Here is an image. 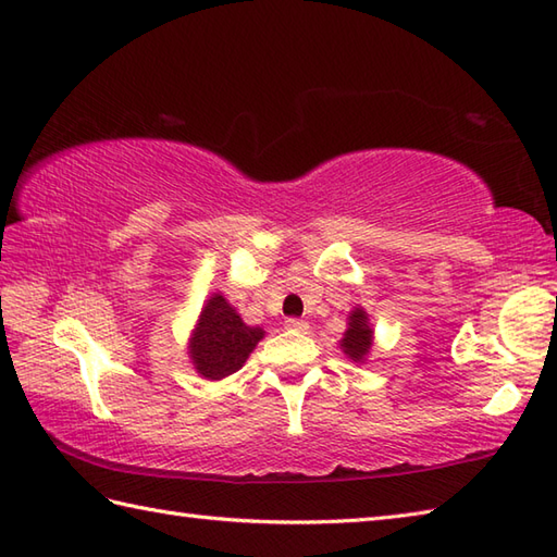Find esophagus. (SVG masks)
I'll list each match as a JSON object with an SVG mask.
<instances>
[{"instance_id":"1","label":"esophagus","mask_w":557,"mask_h":557,"mask_svg":"<svg viewBox=\"0 0 557 557\" xmlns=\"http://www.w3.org/2000/svg\"><path fill=\"white\" fill-rule=\"evenodd\" d=\"M286 329H288V331H298V333H305L307 329H310V324H307L305 319H286Z\"/></svg>"}]
</instances>
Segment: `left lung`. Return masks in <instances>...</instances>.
Returning <instances> with one entry per match:
<instances>
[{
  "label": "left lung",
  "mask_w": 557,
  "mask_h": 557,
  "mask_svg": "<svg viewBox=\"0 0 557 557\" xmlns=\"http://www.w3.org/2000/svg\"><path fill=\"white\" fill-rule=\"evenodd\" d=\"M338 345L348 360L357 364L367 362L369 352L374 348V329H372V321H369V314L364 312V307L357 305L348 314V329H345Z\"/></svg>",
  "instance_id": "1"
}]
</instances>
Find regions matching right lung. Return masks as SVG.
<instances>
[{
  "label": "right lung",
  "instance_id": "1",
  "mask_svg": "<svg viewBox=\"0 0 557 557\" xmlns=\"http://www.w3.org/2000/svg\"><path fill=\"white\" fill-rule=\"evenodd\" d=\"M262 326H247L224 293H212L202 305L188 338V357L197 374L221 381L247 362V357L264 338Z\"/></svg>",
  "mask_w": 557,
  "mask_h": 557
}]
</instances>
